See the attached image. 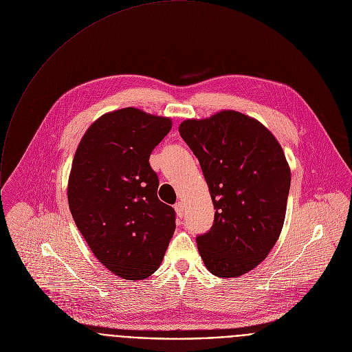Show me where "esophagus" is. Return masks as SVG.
<instances>
[{"mask_svg": "<svg viewBox=\"0 0 352 352\" xmlns=\"http://www.w3.org/2000/svg\"><path fill=\"white\" fill-rule=\"evenodd\" d=\"M174 210H175V212H177V215H178L179 218L184 217V204H182L181 201H178V203L174 206Z\"/></svg>", "mask_w": 352, "mask_h": 352, "instance_id": "1", "label": "esophagus"}]
</instances>
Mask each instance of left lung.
Masks as SVG:
<instances>
[{
	"label": "left lung",
	"mask_w": 352,
	"mask_h": 352,
	"mask_svg": "<svg viewBox=\"0 0 352 352\" xmlns=\"http://www.w3.org/2000/svg\"><path fill=\"white\" fill-rule=\"evenodd\" d=\"M179 134L203 170L215 208L211 230L196 239L217 277H240L263 262L285 221L291 168L273 133L255 118L223 109L186 119Z\"/></svg>",
	"instance_id": "obj_1"
}]
</instances>
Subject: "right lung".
I'll use <instances>...</instances> for the list:
<instances>
[{"mask_svg":"<svg viewBox=\"0 0 352 352\" xmlns=\"http://www.w3.org/2000/svg\"><path fill=\"white\" fill-rule=\"evenodd\" d=\"M171 126L170 118L134 107L107 112L72 160L67 197L75 225L98 262L124 280L153 274L175 230V211L159 200L149 164Z\"/></svg>","mask_w":352,"mask_h":352,"instance_id":"obj_1","label":"right lung"}]
</instances>
